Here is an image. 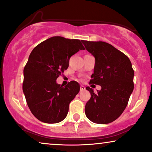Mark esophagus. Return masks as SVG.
Returning a JSON list of instances; mask_svg holds the SVG:
<instances>
[{
	"instance_id": "1",
	"label": "esophagus",
	"mask_w": 152,
	"mask_h": 152,
	"mask_svg": "<svg viewBox=\"0 0 152 152\" xmlns=\"http://www.w3.org/2000/svg\"><path fill=\"white\" fill-rule=\"evenodd\" d=\"M84 90H85V86L83 85H81L80 86V91H84Z\"/></svg>"
}]
</instances>
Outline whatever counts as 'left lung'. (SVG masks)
Listing matches in <instances>:
<instances>
[{
  "mask_svg": "<svg viewBox=\"0 0 152 152\" xmlns=\"http://www.w3.org/2000/svg\"><path fill=\"white\" fill-rule=\"evenodd\" d=\"M86 50L95 58V66L90 83L101 86L94 93L86 86L91 98L86 102L85 114L95 124L111 123L126 107L134 88V70L130 59L109 43L82 40Z\"/></svg>",
  "mask_w": 152,
  "mask_h": 152,
  "instance_id": "left-lung-1",
  "label": "left lung"
}]
</instances>
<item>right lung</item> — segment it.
I'll list each match as a JSON object with an SVG mask.
<instances>
[{"label":"right lung","mask_w":152,"mask_h":152,"mask_svg":"<svg viewBox=\"0 0 152 152\" xmlns=\"http://www.w3.org/2000/svg\"><path fill=\"white\" fill-rule=\"evenodd\" d=\"M82 50L80 40L54 36L37 45L29 55L23 69V92L31 112L40 121L56 124L66 117L80 86L75 81L64 86L56 79L68 68L70 57Z\"/></svg>","instance_id":"obj_1"}]
</instances>
